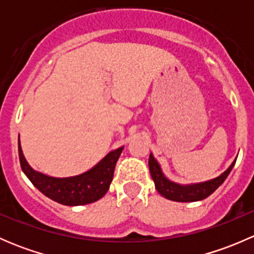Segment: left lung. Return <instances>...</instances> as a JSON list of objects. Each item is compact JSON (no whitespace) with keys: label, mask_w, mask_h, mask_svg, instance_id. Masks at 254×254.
Returning a JSON list of instances; mask_svg holds the SVG:
<instances>
[{"label":"left lung","mask_w":254,"mask_h":254,"mask_svg":"<svg viewBox=\"0 0 254 254\" xmlns=\"http://www.w3.org/2000/svg\"><path fill=\"white\" fill-rule=\"evenodd\" d=\"M236 160L230 165V167L215 178L209 179V181L199 182V183H189L181 184L171 181L163 173L158 161L153 157L152 152L148 157V168H150L151 177L155 182V187L158 193L165 196L168 200L181 201V203H191V201H199L211 195L220 186L225 182L227 176L234 168Z\"/></svg>","instance_id":"obj_1"}]
</instances>
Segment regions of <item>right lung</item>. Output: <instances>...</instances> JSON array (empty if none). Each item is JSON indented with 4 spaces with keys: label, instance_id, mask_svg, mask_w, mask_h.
I'll list each match as a JSON object with an SVG mask.
<instances>
[{
    "label": "right lung",
    "instance_id": "obj_1",
    "mask_svg": "<svg viewBox=\"0 0 254 254\" xmlns=\"http://www.w3.org/2000/svg\"><path fill=\"white\" fill-rule=\"evenodd\" d=\"M123 148L124 146L111 151L97 165L81 175L59 178L33 170L25 160L20 141L18 140L19 162L24 175L45 196L67 206L86 205L94 203L106 195L113 181L115 165Z\"/></svg>",
    "mask_w": 254,
    "mask_h": 254
}]
</instances>
